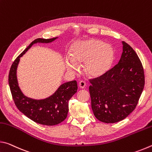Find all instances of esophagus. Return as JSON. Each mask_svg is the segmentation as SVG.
Listing matches in <instances>:
<instances>
[{
    "mask_svg": "<svg viewBox=\"0 0 152 152\" xmlns=\"http://www.w3.org/2000/svg\"><path fill=\"white\" fill-rule=\"evenodd\" d=\"M78 86H79V87L80 88H85V86H86V82H84V81H80L79 82V84H78Z\"/></svg>",
    "mask_w": 152,
    "mask_h": 152,
    "instance_id": "1",
    "label": "esophagus"
}]
</instances>
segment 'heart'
Segmentation results:
<instances>
[{
	"mask_svg": "<svg viewBox=\"0 0 152 152\" xmlns=\"http://www.w3.org/2000/svg\"><path fill=\"white\" fill-rule=\"evenodd\" d=\"M70 60L66 61L69 72H75L76 66L84 65L87 76L98 78L103 76L111 68L114 61L112 46L98 39H88L75 43L70 51Z\"/></svg>",
	"mask_w": 152,
	"mask_h": 152,
	"instance_id": "heart-1",
	"label": "heart"
}]
</instances>
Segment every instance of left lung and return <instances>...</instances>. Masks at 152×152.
<instances>
[{"mask_svg": "<svg viewBox=\"0 0 152 152\" xmlns=\"http://www.w3.org/2000/svg\"><path fill=\"white\" fill-rule=\"evenodd\" d=\"M119 63L103 76L90 80L91 107L100 121H122L135 109L145 84L142 64L131 46L123 42Z\"/></svg>", "mask_w": 152, "mask_h": 152, "instance_id": "left-lung-1", "label": "left lung"}]
</instances>
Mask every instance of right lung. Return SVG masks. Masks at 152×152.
Here are the masks:
<instances>
[{
  "label": "right lung",
  "instance_id": "obj_1",
  "mask_svg": "<svg viewBox=\"0 0 152 152\" xmlns=\"http://www.w3.org/2000/svg\"><path fill=\"white\" fill-rule=\"evenodd\" d=\"M58 37L51 39L38 38L15 59L11 67L9 74V84L12 99L17 109L20 112L39 124L52 126L58 125L66 119L68 113V101L78 90L76 80L66 82L59 87L57 91L50 97L42 100L30 99L23 94L17 82V69L22 57L27 50L37 43H48Z\"/></svg>",
  "mask_w": 152,
  "mask_h": 152
}]
</instances>
